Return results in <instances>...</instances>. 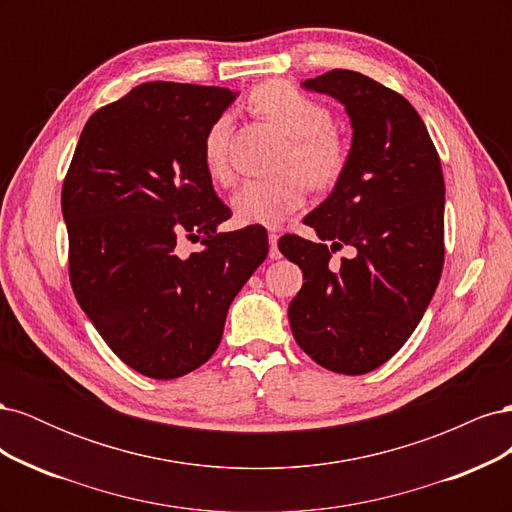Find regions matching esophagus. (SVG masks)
<instances>
[{"label": "esophagus", "instance_id": "34e87169", "mask_svg": "<svg viewBox=\"0 0 512 512\" xmlns=\"http://www.w3.org/2000/svg\"><path fill=\"white\" fill-rule=\"evenodd\" d=\"M277 239H280V235H277V232H269V258L271 260L282 258L280 250H277Z\"/></svg>", "mask_w": 512, "mask_h": 512}]
</instances>
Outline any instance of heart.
<instances>
[{"label":"heart","instance_id":"b5f03b06","mask_svg":"<svg viewBox=\"0 0 512 512\" xmlns=\"http://www.w3.org/2000/svg\"><path fill=\"white\" fill-rule=\"evenodd\" d=\"M256 111L275 123L288 138L286 168H299L314 188H331L342 177L348 164V149L331 128L329 108L301 94L284 81H269L254 89ZM203 162L213 181L230 183V117L215 119L203 141ZM301 172V173H302ZM300 173V174H301ZM298 170L275 179H250L232 194L230 207L241 224L280 226L292 211H297L307 194V183Z\"/></svg>","mask_w":512,"mask_h":512}]
</instances>
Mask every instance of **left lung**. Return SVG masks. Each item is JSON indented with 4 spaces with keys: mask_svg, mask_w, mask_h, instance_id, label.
<instances>
[{
    "mask_svg": "<svg viewBox=\"0 0 512 512\" xmlns=\"http://www.w3.org/2000/svg\"><path fill=\"white\" fill-rule=\"evenodd\" d=\"M301 87L344 104L352 145L333 192L305 215L320 243L284 235L280 252L303 271L288 305L305 354L337 374L374 371L408 342L444 265V177L423 119L397 91L352 70ZM353 252L339 266L330 254Z\"/></svg>",
    "mask_w": 512,
    "mask_h": 512,
    "instance_id": "8db88e82",
    "label": "left lung"
}]
</instances>
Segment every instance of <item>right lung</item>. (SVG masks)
<instances>
[{"label":"right lung","mask_w":512,"mask_h":512,"mask_svg":"<svg viewBox=\"0 0 512 512\" xmlns=\"http://www.w3.org/2000/svg\"><path fill=\"white\" fill-rule=\"evenodd\" d=\"M239 94L153 81L89 117L61 190L74 297L119 359L173 380L211 359L232 299L269 252L254 224L218 232L230 209L203 162L211 123ZM183 236L201 241L185 257Z\"/></svg>","instance_id":"1"}]
</instances>
